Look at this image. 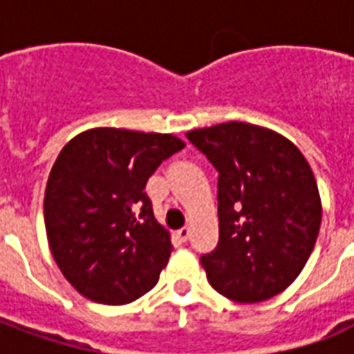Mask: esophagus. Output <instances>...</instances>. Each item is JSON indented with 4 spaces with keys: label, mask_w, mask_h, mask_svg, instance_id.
Masks as SVG:
<instances>
[{
    "label": "esophagus",
    "mask_w": 354,
    "mask_h": 354,
    "mask_svg": "<svg viewBox=\"0 0 354 354\" xmlns=\"http://www.w3.org/2000/svg\"><path fill=\"white\" fill-rule=\"evenodd\" d=\"M178 239H180L182 243H185V241L189 239V227H187V225H184L182 230H178Z\"/></svg>",
    "instance_id": "esophagus-1"
}]
</instances>
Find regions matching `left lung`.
Instances as JSON below:
<instances>
[{
  "instance_id": "obj_1",
  "label": "left lung",
  "mask_w": 354,
  "mask_h": 354,
  "mask_svg": "<svg viewBox=\"0 0 354 354\" xmlns=\"http://www.w3.org/2000/svg\"><path fill=\"white\" fill-rule=\"evenodd\" d=\"M187 140L218 170L220 239L201 263L216 292L258 304L288 288L320 230L319 187L290 140L256 124L189 131Z\"/></svg>"
}]
</instances>
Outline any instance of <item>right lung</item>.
I'll return each instance as SVG.
<instances>
[{
  "label": "right lung",
  "mask_w": 354,
  "mask_h": 354,
  "mask_svg": "<svg viewBox=\"0 0 354 354\" xmlns=\"http://www.w3.org/2000/svg\"><path fill=\"white\" fill-rule=\"evenodd\" d=\"M184 147L172 134L91 129L60 151L45 189V230L53 258L81 296L123 305L157 284L172 243L144 189Z\"/></svg>",
  "instance_id": "add662e5"
}]
</instances>
